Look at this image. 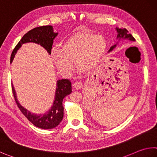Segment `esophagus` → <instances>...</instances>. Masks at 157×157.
I'll use <instances>...</instances> for the list:
<instances>
[{
	"label": "esophagus",
	"instance_id": "obj_1",
	"mask_svg": "<svg viewBox=\"0 0 157 157\" xmlns=\"http://www.w3.org/2000/svg\"><path fill=\"white\" fill-rule=\"evenodd\" d=\"M73 86L75 87L76 89H79V88H81L83 86V84H82V82L80 81H76L73 83Z\"/></svg>",
	"mask_w": 157,
	"mask_h": 157
}]
</instances>
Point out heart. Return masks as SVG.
I'll use <instances>...</instances> for the list:
<instances>
[{"mask_svg":"<svg viewBox=\"0 0 157 157\" xmlns=\"http://www.w3.org/2000/svg\"><path fill=\"white\" fill-rule=\"evenodd\" d=\"M107 42L101 35L91 33H78L70 36L62 44V49L51 52L53 62L64 73H70L74 62L82 71H89L98 65L106 53Z\"/></svg>","mask_w":157,"mask_h":157,"instance_id":"1","label":"heart"}]
</instances>
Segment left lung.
I'll list each match as a JSON object with an SVG mask.
<instances>
[{
    "instance_id": "1",
    "label": "left lung",
    "mask_w": 157,
    "mask_h": 157,
    "mask_svg": "<svg viewBox=\"0 0 157 157\" xmlns=\"http://www.w3.org/2000/svg\"><path fill=\"white\" fill-rule=\"evenodd\" d=\"M116 30H117V33H118L117 36V39L119 40L121 39H123V40L128 39V40H130V41H135V39L134 38V37L131 35L130 33H128V31L126 29H119V28H118V27H116ZM117 43H116L115 44H114L113 46L110 47L109 52L115 49L117 46Z\"/></svg>"
}]
</instances>
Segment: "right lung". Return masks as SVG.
Returning a JSON list of instances; mask_svg holds the SVG:
<instances>
[{
	"mask_svg": "<svg viewBox=\"0 0 157 157\" xmlns=\"http://www.w3.org/2000/svg\"><path fill=\"white\" fill-rule=\"evenodd\" d=\"M58 35V33H54L53 27L51 25L36 27L34 29L25 34L21 40L14 48L11 55L10 62L11 63L13 59L22 44L27 42H34V43L40 44L43 47L47 52L51 54L53 40ZM13 95L15 101L22 114L26 117L30 122L36 127L42 129H52L58 126L62 121L64 117V107L62 106V101L67 95H69L72 92L71 83L69 79H62L57 81V87L55 94L53 106L51 109L43 115H37L31 113L26 108L21 106L17 99L15 89L13 84H11Z\"/></svg>",
	"mask_w": 157,
	"mask_h": 157,
	"instance_id": "1",
	"label": "right lung"
}]
</instances>
